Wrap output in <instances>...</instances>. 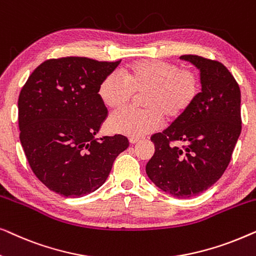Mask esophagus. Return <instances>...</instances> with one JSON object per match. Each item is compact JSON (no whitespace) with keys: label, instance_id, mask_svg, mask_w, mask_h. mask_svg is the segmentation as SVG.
<instances>
[{"label":"esophagus","instance_id":"34e87169","mask_svg":"<svg viewBox=\"0 0 256 256\" xmlns=\"http://www.w3.org/2000/svg\"><path fill=\"white\" fill-rule=\"evenodd\" d=\"M140 141V138H129V142L132 143V144H135V143H138Z\"/></svg>","mask_w":256,"mask_h":256}]
</instances>
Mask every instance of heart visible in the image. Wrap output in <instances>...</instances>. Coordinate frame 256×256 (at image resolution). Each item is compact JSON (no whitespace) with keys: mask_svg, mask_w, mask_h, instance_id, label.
Returning a JSON list of instances; mask_svg holds the SVG:
<instances>
[{"mask_svg":"<svg viewBox=\"0 0 256 256\" xmlns=\"http://www.w3.org/2000/svg\"><path fill=\"white\" fill-rule=\"evenodd\" d=\"M134 94H143V110H124L112 115L108 128L130 138L155 132L162 118L172 124L183 120L202 94V80L190 70L164 60H140L129 64L124 78L110 73L102 80L99 96L112 110L124 108Z\"/></svg>","mask_w":256,"mask_h":256,"instance_id":"heart-1","label":"heart"}]
</instances>
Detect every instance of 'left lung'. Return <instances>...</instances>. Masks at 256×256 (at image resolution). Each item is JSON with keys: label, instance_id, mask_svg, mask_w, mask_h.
<instances>
[{"label": "left lung", "instance_id": "obj_1", "mask_svg": "<svg viewBox=\"0 0 256 256\" xmlns=\"http://www.w3.org/2000/svg\"><path fill=\"white\" fill-rule=\"evenodd\" d=\"M180 59L199 70L202 94L183 120L152 136L155 154L146 172L166 194L191 198L211 188L228 166L241 132V93L222 62L194 54ZM172 140L182 146H170Z\"/></svg>", "mask_w": 256, "mask_h": 256}]
</instances>
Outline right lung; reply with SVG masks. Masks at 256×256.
Returning a JSON list of instances; mask_svg holds the SVG:
<instances>
[{"label":"right lung","mask_w":256,"mask_h":256,"mask_svg":"<svg viewBox=\"0 0 256 256\" xmlns=\"http://www.w3.org/2000/svg\"><path fill=\"white\" fill-rule=\"evenodd\" d=\"M118 64L85 57L48 59L20 90V144L36 177L56 194H92L128 148L124 135L96 138L108 115L99 87Z\"/></svg>","instance_id":"1"}]
</instances>
